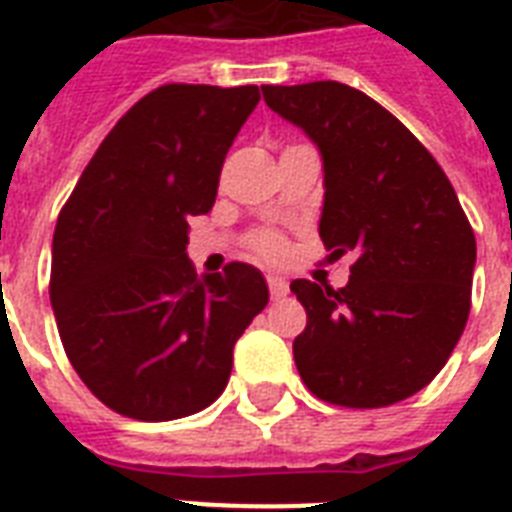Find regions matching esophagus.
Instances as JSON below:
<instances>
[{
  "mask_svg": "<svg viewBox=\"0 0 512 512\" xmlns=\"http://www.w3.org/2000/svg\"><path fill=\"white\" fill-rule=\"evenodd\" d=\"M268 292H271L273 300H281V297L289 295V284L281 276H268Z\"/></svg>",
  "mask_w": 512,
  "mask_h": 512,
  "instance_id": "esophagus-1",
  "label": "esophagus"
}]
</instances>
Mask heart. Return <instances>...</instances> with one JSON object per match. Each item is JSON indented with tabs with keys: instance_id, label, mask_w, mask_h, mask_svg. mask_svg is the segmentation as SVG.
I'll return each mask as SVG.
<instances>
[{
	"instance_id": "obj_1",
	"label": "heart",
	"mask_w": 512,
	"mask_h": 512,
	"mask_svg": "<svg viewBox=\"0 0 512 512\" xmlns=\"http://www.w3.org/2000/svg\"><path fill=\"white\" fill-rule=\"evenodd\" d=\"M247 249L255 257H263V260H279L287 252V241H284L281 233L260 228V231H252L247 236Z\"/></svg>"
}]
</instances>
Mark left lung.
<instances>
[{
	"label": "left lung",
	"instance_id": "1",
	"mask_svg": "<svg viewBox=\"0 0 512 512\" xmlns=\"http://www.w3.org/2000/svg\"><path fill=\"white\" fill-rule=\"evenodd\" d=\"M265 103L324 156L319 236L356 255L342 289L297 279L295 364L327 404L404 401L452 356L470 313L476 236L449 177L377 100L340 82L263 87Z\"/></svg>",
	"mask_w": 512,
	"mask_h": 512
}]
</instances>
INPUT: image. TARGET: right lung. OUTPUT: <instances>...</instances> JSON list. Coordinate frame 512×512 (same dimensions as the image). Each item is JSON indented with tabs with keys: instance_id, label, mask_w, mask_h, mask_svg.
<instances>
[{
	"instance_id": "1",
	"label": "right lung",
	"mask_w": 512,
	"mask_h": 512,
	"mask_svg": "<svg viewBox=\"0 0 512 512\" xmlns=\"http://www.w3.org/2000/svg\"><path fill=\"white\" fill-rule=\"evenodd\" d=\"M260 90L162 84L100 143L52 236L50 300L66 356L116 414L167 422L228 385L233 345L268 305L257 268L199 276L188 217L212 209Z\"/></svg>"
}]
</instances>
